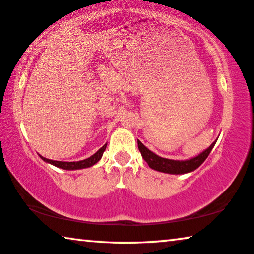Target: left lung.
<instances>
[{"label":"left lung","instance_id":"1","mask_svg":"<svg viewBox=\"0 0 254 254\" xmlns=\"http://www.w3.org/2000/svg\"><path fill=\"white\" fill-rule=\"evenodd\" d=\"M217 140H215L214 142L209 145L207 149H205L203 152H200L198 156L192 157L190 159H187V160H173V159H167L158 156L151 150H149L145 145L137 140V148H139L141 156L148 163L149 167L153 170L160 171V173L165 174H171V175H183V174H188L191 173V171L196 170L198 167L203 163L206 158L208 157V154L212 151L214 148L215 143H216Z\"/></svg>","mask_w":254,"mask_h":254}]
</instances>
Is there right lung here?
I'll return each mask as SVG.
<instances>
[{"instance_id": "right-lung-1", "label": "right lung", "mask_w": 254, "mask_h": 254, "mask_svg": "<svg viewBox=\"0 0 254 254\" xmlns=\"http://www.w3.org/2000/svg\"><path fill=\"white\" fill-rule=\"evenodd\" d=\"M107 143H105L103 147L98 150L96 153H94L92 157H89L87 159H84V160L80 161H72V162H67V161H56V160H50V159H47L45 157L40 156L42 160L50 163V165H54L55 167H58V168L65 169V170H77V169H84V168H89L97 163L101 160V158L103 156V152L105 151Z\"/></svg>"}]
</instances>
